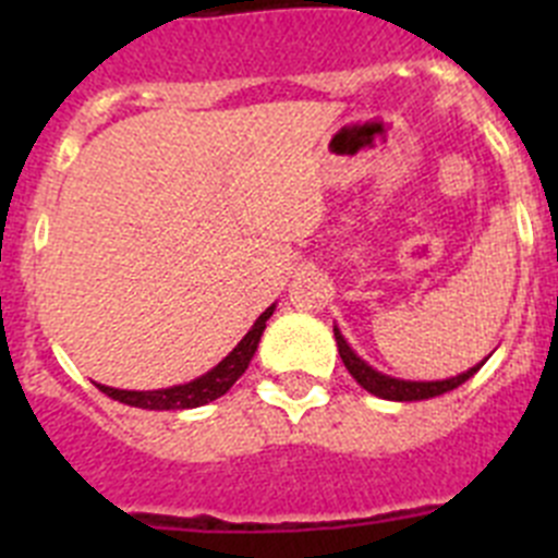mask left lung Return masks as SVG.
<instances>
[{"mask_svg":"<svg viewBox=\"0 0 558 558\" xmlns=\"http://www.w3.org/2000/svg\"><path fill=\"white\" fill-rule=\"evenodd\" d=\"M335 340H338V352L340 360H343V366L349 368L354 379H357L360 388H366L368 393L379 399H391V402H418V399H430V397H441V393L452 391V388L463 386L472 374L481 372V366L489 357H483L481 363H475L466 372L456 374V377L447 379H402V377H391L386 372H377L374 366H368L366 360L360 357L352 347H349V340L343 338V332L335 324Z\"/></svg>","mask_w":558,"mask_h":558,"instance_id":"8db88e82","label":"left lung"}]
</instances>
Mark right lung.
<instances>
[{
	"label": "right lung",
	"instance_id": "add662e5",
	"mask_svg": "<svg viewBox=\"0 0 558 558\" xmlns=\"http://www.w3.org/2000/svg\"><path fill=\"white\" fill-rule=\"evenodd\" d=\"M276 304H270L254 324H251L248 332L243 335V340L220 360L218 366L209 368L201 377L190 379V383H181V386H170V388H156V391H125V388H111V386H100L102 393H108L111 399H120L125 405L131 408H145V411H184V408H201L206 402H215L218 397H223L231 386H234L236 379L243 377L245 368H248L251 357H254L256 347H259V340H263L265 324L274 315Z\"/></svg>",
	"mask_w": 558,
	"mask_h": 558
}]
</instances>
